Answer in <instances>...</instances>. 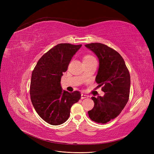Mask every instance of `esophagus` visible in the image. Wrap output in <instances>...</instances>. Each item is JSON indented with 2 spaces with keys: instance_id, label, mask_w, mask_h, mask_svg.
I'll use <instances>...</instances> for the list:
<instances>
[{
  "instance_id": "1",
  "label": "esophagus",
  "mask_w": 154,
  "mask_h": 154,
  "mask_svg": "<svg viewBox=\"0 0 154 154\" xmlns=\"http://www.w3.org/2000/svg\"><path fill=\"white\" fill-rule=\"evenodd\" d=\"M88 96L86 95V94H82L81 95V98L82 99H85V98H87V97H88Z\"/></svg>"
}]
</instances>
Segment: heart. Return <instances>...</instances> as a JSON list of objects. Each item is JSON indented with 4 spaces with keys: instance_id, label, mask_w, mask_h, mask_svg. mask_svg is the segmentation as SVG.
<instances>
[{
    "instance_id": "obj_1",
    "label": "heart",
    "mask_w": 154,
    "mask_h": 154,
    "mask_svg": "<svg viewBox=\"0 0 154 154\" xmlns=\"http://www.w3.org/2000/svg\"><path fill=\"white\" fill-rule=\"evenodd\" d=\"M95 59L94 57H92L91 55H86L83 58V62H88V61H91L92 60H94Z\"/></svg>"
}]
</instances>
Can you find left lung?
Wrapping results in <instances>:
<instances>
[{
  "label": "left lung",
  "mask_w": 154,
  "mask_h": 154,
  "mask_svg": "<svg viewBox=\"0 0 154 154\" xmlns=\"http://www.w3.org/2000/svg\"><path fill=\"white\" fill-rule=\"evenodd\" d=\"M85 46L98 58L96 82L105 92L103 96L91 97L94 106L88 114L93 122L104 124L117 117L127 105L130 94V73L123 58L114 49L101 43Z\"/></svg>",
  "instance_id": "1"
}]
</instances>
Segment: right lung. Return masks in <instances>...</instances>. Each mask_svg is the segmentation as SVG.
Listing matches in <instances>:
<instances>
[{"mask_svg":"<svg viewBox=\"0 0 154 154\" xmlns=\"http://www.w3.org/2000/svg\"><path fill=\"white\" fill-rule=\"evenodd\" d=\"M80 45L59 44L45 53L32 71L30 96L40 117L52 125L65 123L73 104L81 98L79 91L69 92L62 88L61 78Z\"/></svg>","mask_w":154,"mask_h":154,"instance_id":"right-lung-1","label":"right lung"}]
</instances>
